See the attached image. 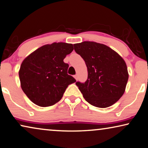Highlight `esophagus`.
Returning a JSON list of instances; mask_svg holds the SVG:
<instances>
[{
    "label": "esophagus",
    "mask_w": 148,
    "mask_h": 148,
    "mask_svg": "<svg viewBox=\"0 0 148 148\" xmlns=\"http://www.w3.org/2000/svg\"><path fill=\"white\" fill-rule=\"evenodd\" d=\"M74 78L76 79V80H77V79H78V76H77V74H76V75H74Z\"/></svg>",
    "instance_id": "esophagus-1"
}]
</instances>
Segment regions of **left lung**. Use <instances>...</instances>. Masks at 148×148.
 Listing matches in <instances>:
<instances>
[{
	"label": "left lung",
	"mask_w": 148,
	"mask_h": 148,
	"mask_svg": "<svg viewBox=\"0 0 148 148\" xmlns=\"http://www.w3.org/2000/svg\"><path fill=\"white\" fill-rule=\"evenodd\" d=\"M74 46L88 70L86 82H76L83 97L97 107L113 105L124 94L128 81L125 60L111 47L95 41H83Z\"/></svg>",
	"instance_id": "1"
}]
</instances>
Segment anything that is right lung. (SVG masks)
Masks as SVG:
<instances>
[{
	"label": "right lung",
	"mask_w": 148,
	"mask_h": 148,
	"mask_svg": "<svg viewBox=\"0 0 148 148\" xmlns=\"http://www.w3.org/2000/svg\"><path fill=\"white\" fill-rule=\"evenodd\" d=\"M72 43L46 44L25 58L21 65V86L31 101L45 107L60 101L68 85L76 82L68 74L69 65L64 62L73 51Z\"/></svg>",
	"instance_id": "right-lung-1"
}]
</instances>
